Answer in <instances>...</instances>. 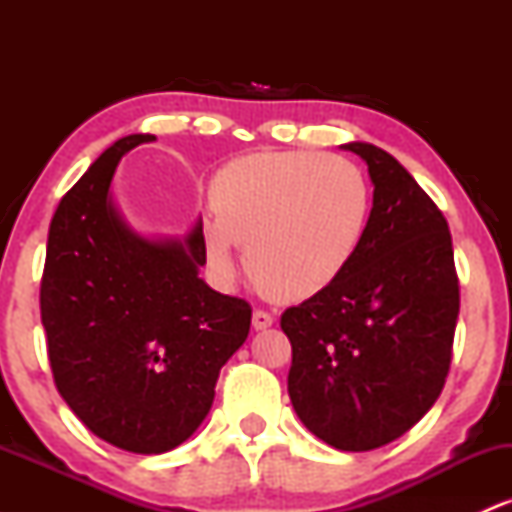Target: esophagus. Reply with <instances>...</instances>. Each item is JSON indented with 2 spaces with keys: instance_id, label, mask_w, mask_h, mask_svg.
<instances>
[{
  "instance_id": "esophagus-1",
  "label": "esophagus",
  "mask_w": 512,
  "mask_h": 512,
  "mask_svg": "<svg viewBox=\"0 0 512 512\" xmlns=\"http://www.w3.org/2000/svg\"><path fill=\"white\" fill-rule=\"evenodd\" d=\"M272 322H274V317L267 313V310H255V313H252V327H255V330H267V327H272Z\"/></svg>"
}]
</instances>
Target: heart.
<instances>
[{
	"instance_id": "1",
	"label": "heart",
	"mask_w": 512,
	"mask_h": 512,
	"mask_svg": "<svg viewBox=\"0 0 512 512\" xmlns=\"http://www.w3.org/2000/svg\"><path fill=\"white\" fill-rule=\"evenodd\" d=\"M370 185L342 156L310 151L250 154L211 178L214 221L202 248L219 281L236 276V252L274 301H308L327 291L354 262L368 228Z\"/></svg>"
}]
</instances>
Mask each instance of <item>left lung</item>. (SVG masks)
<instances>
[{"label":"left lung","instance_id":"1","mask_svg":"<svg viewBox=\"0 0 512 512\" xmlns=\"http://www.w3.org/2000/svg\"><path fill=\"white\" fill-rule=\"evenodd\" d=\"M368 166L373 209L354 262L281 315L289 397L313 436L346 452L383 448L436 404L460 313L448 221L387 151L342 144Z\"/></svg>","mask_w":512,"mask_h":512}]
</instances>
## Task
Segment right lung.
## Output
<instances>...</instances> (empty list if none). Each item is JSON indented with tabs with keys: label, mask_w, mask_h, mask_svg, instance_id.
Returning a JSON list of instances; mask_svg holds the SVG:
<instances>
[{
	"label": "right lung",
	"mask_w": 512,
	"mask_h": 512,
	"mask_svg": "<svg viewBox=\"0 0 512 512\" xmlns=\"http://www.w3.org/2000/svg\"><path fill=\"white\" fill-rule=\"evenodd\" d=\"M154 139H117L62 197L40 286L62 399L88 431L137 455H161L197 431L252 317L243 298L199 276L202 219L182 238H151L117 209V163Z\"/></svg>",
	"instance_id": "1"
}]
</instances>
